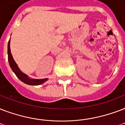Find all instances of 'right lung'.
Returning a JSON list of instances; mask_svg holds the SVG:
<instances>
[{
  "label": "right lung",
  "mask_w": 125,
  "mask_h": 125,
  "mask_svg": "<svg viewBox=\"0 0 125 125\" xmlns=\"http://www.w3.org/2000/svg\"><path fill=\"white\" fill-rule=\"evenodd\" d=\"M8 62H9V64L10 66V68L12 70V71L15 73L17 78H19V80H21V82L25 83L29 85H39L43 83L44 82L48 80L47 78L45 79H33V78H29V76L23 73L21 71V70L19 69L18 66L15 62L13 59L12 55L11 53V51H10V40L8 42Z\"/></svg>",
  "instance_id": "add662e5"
}]
</instances>
